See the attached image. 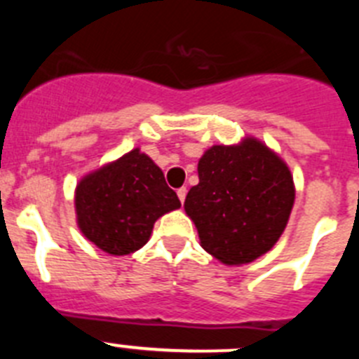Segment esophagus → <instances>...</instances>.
Listing matches in <instances>:
<instances>
[{"instance_id": "obj_1", "label": "esophagus", "mask_w": 359, "mask_h": 359, "mask_svg": "<svg viewBox=\"0 0 359 359\" xmlns=\"http://www.w3.org/2000/svg\"><path fill=\"white\" fill-rule=\"evenodd\" d=\"M177 198H180V201L185 203V198H187V189L185 187H182V189H177Z\"/></svg>"}]
</instances>
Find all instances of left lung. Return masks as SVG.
Returning a JSON list of instances; mask_svg holds the SVG:
<instances>
[{
	"mask_svg": "<svg viewBox=\"0 0 359 359\" xmlns=\"http://www.w3.org/2000/svg\"><path fill=\"white\" fill-rule=\"evenodd\" d=\"M185 212L201 246L224 264H246L273 248L294 201L287 165L264 144L214 145L198 163Z\"/></svg>",
	"mask_w": 359,
	"mask_h": 359,
	"instance_id": "8db88e82",
	"label": "left lung"
}]
</instances>
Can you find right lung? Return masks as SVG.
<instances>
[{
    "instance_id": "obj_1",
    "label": "right lung",
    "mask_w": 359,
    "mask_h": 359,
    "mask_svg": "<svg viewBox=\"0 0 359 359\" xmlns=\"http://www.w3.org/2000/svg\"><path fill=\"white\" fill-rule=\"evenodd\" d=\"M180 207L160 167L138 149L82 177L75 190L79 228L111 255L140 250L156 219Z\"/></svg>"
}]
</instances>
